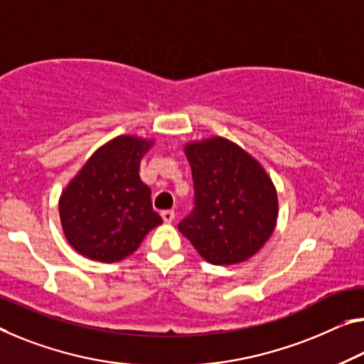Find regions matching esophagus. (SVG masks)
<instances>
[{
  "mask_svg": "<svg viewBox=\"0 0 364 364\" xmlns=\"http://www.w3.org/2000/svg\"><path fill=\"white\" fill-rule=\"evenodd\" d=\"M161 216H163L164 223H172L176 218V213H174V210H164V211H161Z\"/></svg>",
  "mask_w": 364,
  "mask_h": 364,
  "instance_id": "34e87169",
  "label": "esophagus"
}]
</instances>
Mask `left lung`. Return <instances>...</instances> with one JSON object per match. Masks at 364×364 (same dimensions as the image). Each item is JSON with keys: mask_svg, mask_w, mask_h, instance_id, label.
Returning <instances> with one entry per match:
<instances>
[{"mask_svg": "<svg viewBox=\"0 0 364 364\" xmlns=\"http://www.w3.org/2000/svg\"><path fill=\"white\" fill-rule=\"evenodd\" d=\"M195 186V208L178 231L213 265H234L255 255L278 218L275 183L252 154L223 136L183 146Z\"/></svg>", "mask_w": 364, "mask_h": 364, "instance_id": "obj_1", "label": "left lung"}]
</instances>
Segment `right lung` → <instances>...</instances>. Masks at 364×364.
<instances>
[{"label":"right lung","mask_w":364,"mask_h":364,"mask_svg":"<svg viewBox=\"0 0 364 364\" xmlns=\"http://www.w3.org/2000/svg\"><path fill=\"white\" fill-rule=\"evenodd\" d=\"M153 138L120 135L92 153L58 200L63 234L77 254L114 264L132 255L163 223L139 178Z\"/></svg>","instance_id":"right-lung-1"}]
</instances>
